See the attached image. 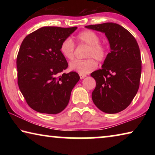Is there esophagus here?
<instances>
[{"instance_id":"34e87169","label":"esophagus","mask_w":155,"mask_h":155,"mask_svg":"<svg viewBox=\"0 0 155 155\" xmlns=\"http://www.w3.org/2000/svg\"><path fill=\"white\" fill-rule=\"evenodd\" d=\"M79 76H80V78H81V79H83L84 78H85L86 77H87V76H86L85 74H80Z\"/></svg>"}]
</instances>
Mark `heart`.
Returning <instances> with one entry per match:
<instances>
[{"instance_id": "obj_1", "label": "heart", "mask_w": 155, "mask_h": 155, "mask_svg": "<svg viewBox=\"0 0 155 155\" xmlns=\"http://www.w3.org/2000/svg\"><path fill=\"white\" fill-rule=\"evenodd\" d=\"M79 44L88 46L85 57L86 60H77L70 65V69L80 74H85L92 72L98 66V61H103L107 55V48L104 44L100 41V36L93 31L87 30L80 33L77 37ZM60 51L65 59L70 61L74 59L75 44L71 38H68L62 41L60 46Z\"/></svg>"}]
</instances>
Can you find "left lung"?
<instances>
[{"label":"left lung","mask_w":155,"mask_h":155,"mask_svg":"<svg viewBox=\"0 0 155 155\" xmlns=\"http://www.w3.org/2000/svg\"><path fill=\"white\" fill-rule=\"evenodd\" d=\"M85 27L104 33L111 48L101 69L91 74L96 82L92 101L107 114L122 111L130 104L140 87L141 59L138 44L129 31L116 23Z\"/></svg>","instance_id":"1"}]
</instances>
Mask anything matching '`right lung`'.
Wrapping results in <instances>:
<instances>
[{
    "mask_svg": "<svg viewBox=\"0 0 155 155\" xmlns=\"http://www.w3.org/2000/svg\"><path fill=\"white\" fill-rule=\"evenodd\" d=\"M77 28L41 27L21 44L16 60L18 84L28 106L36 111L57 114L69 103L80 77L76 72L58 76L68 66L60 46Z\"/></svg>",
    "mask_w": 155,
    "mask_h": 155,
    "instance_id": "add662e5",
    "label": "right lung"
}]
</instances>
